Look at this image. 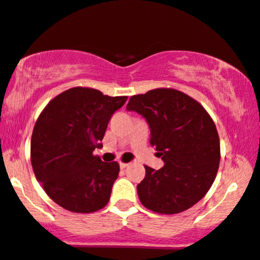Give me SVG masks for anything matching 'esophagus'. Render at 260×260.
<instances>
[{
  "label": "esophagus",
  "mask_w": 260,
  "mask_h": 260,
  "mask_svg": "<svg viewBox=\"0 0 260 260\" xmlns=\"http://www.w3.org/2000/svg\"><path fill=\"white\" fill-rule=\"evenodd\" d=\"M128 164H123V162H120V168L121 170H124V168H127Z\"/></svg>",
  "instance_id": "1"
}]
</instances>
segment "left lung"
<instances>
[{"label": "left lung", "instance_id": "8db88e82", "mask_svg": "<svg viewBox=\"0 0 260 260\" xmlns=\"http://www.w3.org/2000/svg\"><path fill=\"white\" fill-rule=\"evenodd\" d=\"M127 111H136L150 128V144L165 166H145L137 186L144 207L176 214L192 207L207 193L217 176L220 143L213 120L200 103L172 88L131 96Z\"/></svg>", "mask_w": 260, "mask_h": 260}]
</instances>
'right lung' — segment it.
I'll return each mask as SVG.
<instances>
[{"label":"right lung","mask_w":260,"mask_h":260,"mask_svg":"<svg viewBox=\"0 0 260 260\" xmlns=\"http://www.w3.org/2000/svg\"><path fill=\"white\" fill-rule=\"evenodd\" d=\"M127 96L75 87L47 104L31 137V164L47 195L62 208L92 213L105 207L120 166L93 155Z\"/></svg>","instance_id":"1"}]
</instances>
